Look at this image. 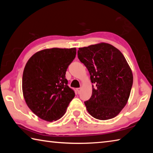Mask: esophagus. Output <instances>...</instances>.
Listing matches in <instances>:
<instances>
[{
	"mask_svg": "<svg viewBox=\"0 0 153 153\" xmlns=\"http://www.w3.org/2000/svg\"><path fill=\"white\" fill-rule=\"evenodd\" d=\"M81 90H82L81 88H77V93H78V94H79L80 92H81Z\"/></svg>",
	"mask_w": 153,
	"mask_h": 153,
	"instance_id": "esophagus-1",
	"label": "esophagus"
}]
</instances>
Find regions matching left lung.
Segmentation results:
<instances>
[{"instance_id": "left-lung-1", "label": "left lung", "mask_w": 153, "mask_h": 153, "mask_svg": "<svg viewBox=\"0 0 153 153\" xmlns=\"http://www.w3.org/2000/svg\"><path fill=\"white\" fill-rule=\"evenodd\" d=\"M77 56L88 70L92 94L84 102L93 117L110 120L128 102L133 84V74L123 54L110 44L102 42L79 48Z\"/></svg>"}]
</instances>
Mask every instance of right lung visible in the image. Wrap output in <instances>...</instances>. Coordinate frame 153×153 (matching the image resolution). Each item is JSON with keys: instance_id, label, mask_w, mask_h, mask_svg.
I'll list each match as a JSON object with an SVG mask.
<instances>
[{"instance_id": "right-lung-1", "label": "right lung", "mask_w": 153, "mask_h": 153, "mask_svg": "<svg viewBox=\"0 0 153 153\" xmlns=\"http://www.w3.org/2000/svg\"><path fill=\"white\" fill-rule=\"evenodd\" d=\"M76 55V48L44 49L33 55L25 65L23 94L27 107L42 120H59L74 98L65 74Z\"/></svg>"}]
</instances>
